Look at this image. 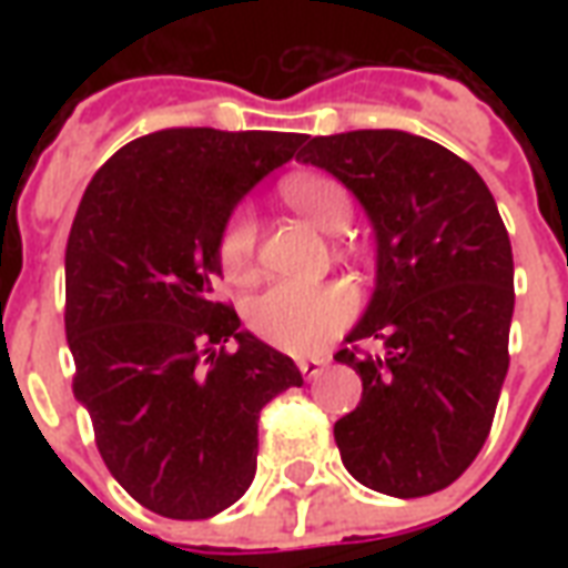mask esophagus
<instances>
[{
  "instance_id": "esophagus-1",
  "label": "esophagus",
  "mask_w": 568,
  "mask_h": 568,
  "mask_svg": "<svg viewBox=\"0 0 568 568\" xmlns=\"http://www.w3.org/2000/svg\"><path fill=\"white\" fill-rule=\"evenodd\" d=\"M325 365H328V362H325L322 356H301V358H297V368H301V374H304L307 381L320 377Z\"/></svg>"
}]
</instances>
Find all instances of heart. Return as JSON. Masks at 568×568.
Here are the masks:
<instances>
[{"mask_svg": "<svg viewBox=\"0 0 568 568\" xmlns=\"http://www.w3.org/2000/svg\"><path fill=\"white\" fill-rule=\"evenodd\" d=\"M285 203L325 234H344L353 222V197L337 179L295 175L283 185ZM255 255V219L236 210L219 243L227 276H243ZM356 313V297L344 283H295L283 280L264 288L248 304V325L267 344L288 353H313Z\"/></svg>", "mask_w": 568, "mask_h": 568, "instance_id": "1", "label": "heart"}]
</instances>
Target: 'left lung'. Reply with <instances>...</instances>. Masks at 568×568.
Segmentation results:
<instances>
[{
	"mask_svg": "<svg viewBox=\"0 0 568 568\" xmlns=\"http://www.w3.org/2000/svg\"><path fill=\"white\" fill-rule=\"evenodd\" d=\"M297 161L344 182L377 240L374 295L334 356L362 377L334 423L341 459L395 499L438 493L475 463L508 374L514 258L496 200L471 163L405 130L307 136Z\"/></svg>",
	"mask_w": 568,
	"mask_h": 568,
	"instance_id": "left-lung-1",
	"label": "left lung"
}]
</instances>
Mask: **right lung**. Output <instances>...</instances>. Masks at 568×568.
I'll return each instance as SVG.
<instances>
[{
  "instance_id": "right-lung-1",
  "label": "right lung",
  "mask_w": 568,
  "mask_h": 568,
  "mask_svg": "<svg viewBox=\"0 0 568 568\" xmlns=\"http://www.w3.org/2000/svg\"><path fill=\"white\" fill-rule=\"evenodd\" d=\"M301 133L173 128L97 170L67 243L72 393L105 468L149 511L206 520L255 477L258 414L304 377L212 297L231 212ZM237 349L227 354L224 343Z\"/></svg>"
}]
</instances>
